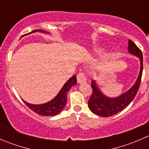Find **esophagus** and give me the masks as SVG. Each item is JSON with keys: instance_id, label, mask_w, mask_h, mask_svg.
<instances>
[{"instance_id": "1", "label": "esophagus", "mask_w": 149, "mask_h": 149, "mask_svg": "<svg viewBox=\"0 0 149 149\" xmlns=\"http://www.w3.org/2000/svg\"><path fill=\"white\" fill-rule=\"evenodd\" d=\"M77 81L79 83L81 84L84 83L86 81V76L83 72H79L77 75Z\"/></svg>"}]
</instances>
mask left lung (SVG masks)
I'll use <instances>...</instances> for the list:
<instances>
[{
    "mask_svg": "<svg viewBox=\"0 0 149 149\" xmlns=\"http://www.w3.org/2000/svg\"><path fill=\"white\" fill-rule=\"evenodd\" d=\"M127 50L130 54L139 57L141 62L139 76L134 85L127 91L115 98H109L101 92L95 81H91L92 94L88 102L90 110L95 115L103 118L110 117L121 112L136 97L141 81L143 73V55L141 49L132 40H129Z\"/></svg>",
    "mask_w": 149,
    "mask_h": 149,
    "instance_id": "8db88e82",
    "label": "left lung"
}]
</instances>
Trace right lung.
Here are the masks:
<instances>
[{
    "mask_svg": "<svg viewBox=\"0 0 149 149\" xmlns=\"http://www.w3.org/2000/svg\"><path fill=\"white\" fill-rule=\"evenodd\" d=\"M35 31H41V32L47 33L46 31H42V29L40 30H34L31 31V33L35 32ZM31 34V32L29 33ZM76 76H73L64 84L63 88L58 94V95L52 100L51 101L48 102L45 104H31L24 100L23 102L26 104V106L29 109L34 111V112L37 113L38 115H42V116H54V115H58V113L61 112L63 109L66 105L67 102V94L70 88L73 85H76Z\"/></svg>",
    "mask_w": 149,
    "mask_h": 149,
    "instance_id": "obj_1",
    "label": "right lung"
}]
</instances>
